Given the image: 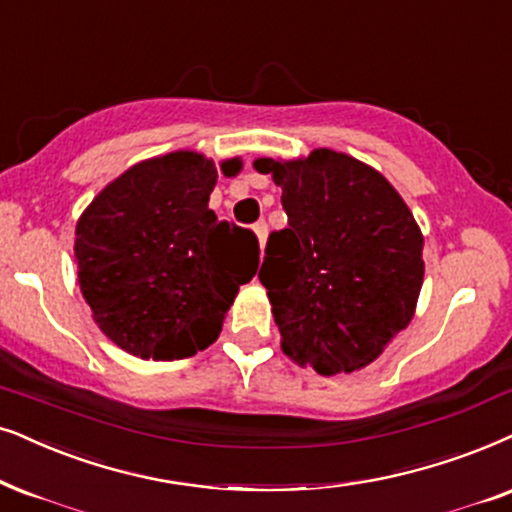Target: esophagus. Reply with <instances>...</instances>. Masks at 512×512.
<instances>
[{"mask_svg":"<svg viewBox=\"0 0 512 512\" xmlns=\"http://www.w3.org/2000/svg\"><path fill=\"white\" fill-rule=\"evenodd\" d=\"M254 232H256V237H258V244H261V249H263L265 247V237H268V223L258 221L254 225Z\"/></svg>","mask_w":512,"mask_h":512,"instance_id":"34e87169","label":"esophagus"}]
</instances>
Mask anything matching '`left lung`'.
<instances>
[{
  "label": "left lung",
  "instance_id": "8db88e82",
  "mask_svg": "<svg viewBox=\"0 0 512 512\" xmlns=\"http://www.w3.org/2000/svg\"><path fill=\"white\" fill-rule=\"evenodd\" d=\"M254 167L280 185L289 218L270 232L258 272L284 353L324 376L367 367L414 315L423 284L414 216L386 178L343 152Z\"/></svg>",
  "mask_w": 512,
  "mask_h": 512
}]
</instances>
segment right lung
Wrapping results in <instances>:
<instances>
[{
    "label": "right lung",
    "instance_id": "obj_1",
    "mask_svg": "<svg viewBox=\"0 0 512 512\" xmlns=\"http://www.w3.org/2000/svg\"><path fill=\"white\" fill-rule=\"evenodd\" d=\"M240 171V159L223 164ZM214 162L197 152L148 159L79 218V287L110 341L143 360H181L216 341L240 284L258 270L249 228L209 209Z\"/></svg>",
    "mask_w": 512,
    "mask_h": 512
}]
</instances>
